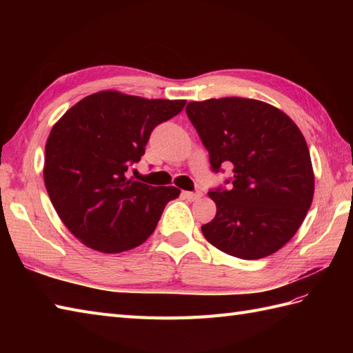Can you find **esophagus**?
Here are the masks:
<instances>
[{"mask_svg":"<svg viewBox=\"0 0 353 353\" xmlns=\"http://www.w3.org/2000/svg\"><path fill=\"white\" fill-rule=\"evenodd\" d=\"M182 196H183V199H186V200H191V201H194V200H197V199H200V197H201V192H200V191H196V192H191V191H182Z\"/></svg>","mask_w":353,"mask_h":353,"instance_id":"34e87169","label":"esophagus"}]
</instances>
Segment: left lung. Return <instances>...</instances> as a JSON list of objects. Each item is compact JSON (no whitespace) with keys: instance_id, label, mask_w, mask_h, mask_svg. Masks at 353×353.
I'll return each mask as SVG.
<instances>
[{"instance_id":"obj_1","label":"left lung","mask_w":353,"mask_h":353,"mask_svg":"<svg viewBox=\"0 0 353 353\" xmlns=\"http://www.w3.org/2000/svg\"><path fill=\"white\" fill-rule=\"evenodd\" d=\"M186 115L208 150L211 170L234 172L208 192L216 214L201 226L205 238L241 259L279 250L312 203L314 172L302 132L282 110L239 97L188 103Z\"/></svg>"}]
</instances>
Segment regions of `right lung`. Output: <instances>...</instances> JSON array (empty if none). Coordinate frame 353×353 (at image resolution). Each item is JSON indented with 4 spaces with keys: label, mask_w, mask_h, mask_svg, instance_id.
<instances>
[{
    "label": "right lung",
    "mask_w": 353,
    "mask_h": 353,
    "mask_svg": "<svg viewBox=\"0 0 353 353\" xmlns=\"http://www.w3.org/2000/svg\"><path fill=\"white\" fill-rule=\"evenodd\" d=\"M185 100H147L115 91L86 97L59 119L45 145L43 181L57 215L94 250L119 253L153 234L176 186L127 179L156 125Z\"/></svg>",
    "instance_id": "add662e5"
}]
</instances>
